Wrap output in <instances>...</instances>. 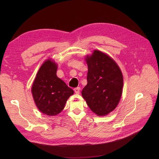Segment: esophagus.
<instances>
[{
	"label": "esophagus",
	"instance_id": "obj_1",
	"mask_svg": "<svg viewBox=\"0 0 159 159\" xmlns=\"http://www.w3.org/2000/svg\"><path fill=\"white\" fill-rule=\"evenodd\" d=\"M74 91H75V93L76 94H79V93H80V88L78 87V88H75V89H74Z\"/></svg>",
	"mask_w": 159,
	"mask_h": 159
}]
</instances>
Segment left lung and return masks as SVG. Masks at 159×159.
Instances as JSON below:
<instances>
[{
    "mask_svg": "<svg viewBox=\"0 0 159 159\" xmlns=\"http://www.w3.org/2000/svg\"><path fill=\"white\" fill-rule=\"evenodd\" d=\"M88 67V84L81 91L90 109L105 116L116 108L121 98L123 77L111 57L95 50L85 57Z\"/></svg>",
    "mask_w": 159,
    "mask_h": 159,
    "instance_id": "8db88e82",
    "label": "left lung"
}]
</instances>
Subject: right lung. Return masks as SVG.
<instances>
[{
	"mask_svg": "<svg viewBox=\"0 0 159 159\" xmlns=\"http://www.w3.org/2000/svg\"><path fill=\"white\" fill-rule=\"evenodd\" d=\"M57 66L49 59L38 70L32 86L34 100L39 111L47 115L54 116L64 109L67 100L74 94L63 80L57 78Z\"/></svg>",
	"mask_w": 159,
	"mask_h": 159,
	"instance_id": "1",
	"label": "right lung"
}]
</instances>
